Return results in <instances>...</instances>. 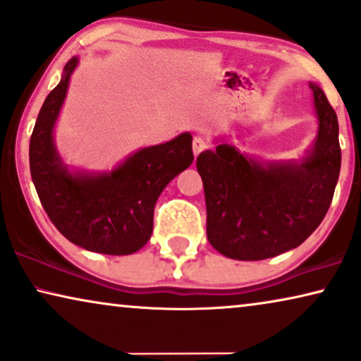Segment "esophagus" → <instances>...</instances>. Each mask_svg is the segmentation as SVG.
I'll return each mask as SVG.
<instances>
[{
  "label": "esophagus",
  "mask_w": 361,
  "mask_h": 361,
  "mask_svg": "<svg viewBox=\"0 0 361 361\" xmlns=\"http://www.w3.org/2000/svg\"><path fill=\"white\" fill-rule=\"evenodd\" d=\"M209 147V142H207L202 136H195L194 141H192V149H194V156L197 157L202 151H205Z\"/></svg>",
  "instance_id": "1"
}]
</instances>
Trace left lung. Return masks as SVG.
Here are the masks:
<instances>
[{
    "label": "left lung",
    "instance_id": "obj_1",
    "mask_svg": "<svg viewBox=\"0 0 361 361\" xmlns=\"http://www.w3.org/2000/svg\"><path fill=\"white\" fill-rule=\"evenodd\" d=\"M319 130L299 161H261L221 141L197 157L207 238L226 258L258 261L298 248L327 214L340 174L338 121L310 82Z\"/></svg>",
    "mask_w": 361,
    "mask_h": 361
}]
</instances>
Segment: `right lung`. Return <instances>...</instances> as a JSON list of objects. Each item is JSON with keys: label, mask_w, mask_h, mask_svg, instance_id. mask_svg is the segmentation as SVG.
Returning <instances> with one entry per match:
<instances>
[{"label": "right lung", "mask_w": 361, "mask_h": 361, "mask_svg": "<svg viewBox=\"0 0 361 361\" xmlns=\"http://www.w3.org/2000/svg\"><path fill=\"white\" fill-rule=\"evenodd\" d=\"M77 66L78 57L66 63L37 115L29 142L34 187L49 219L73 245L102 255H133L151 238L161 192L194 161L192 135L142 147L111 171L71 169L57 152L54 128Z\"/></svg>", "instance_id": "1"}]
</instances>
